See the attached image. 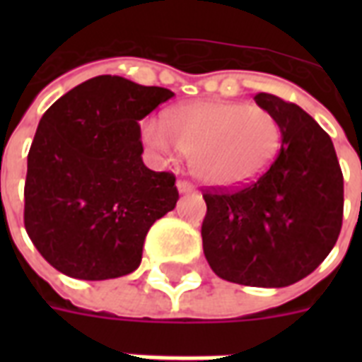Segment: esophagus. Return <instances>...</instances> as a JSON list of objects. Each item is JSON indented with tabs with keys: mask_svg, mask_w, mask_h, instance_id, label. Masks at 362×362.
Returning a JSON list of instances; mask_svg holds the SVG:
<instances>
[{
	"mask_svg": "<svg viewBox=\"0 0 362 362\" xmlns=\"http://www.w3.org/2000/svg\"><path fill=\"white\" fill-rule=\"evenodd\" d=\"M176 187H178V192H180V193H192L193 192V186L186 180L176 182Z\"/></svg>",
	"mask_w": 362,
	"mask_h": 362,
	"instance_id": "obj_1",
	"label": "esophagus"
}]
</instances>
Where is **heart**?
I'll use <instances>...</instances> for the list:
<instances>
[{
    "instance_id": "heart-1",
    "label": "heart",
    "mask_w": 362,
    "mask_h": 362,
    "mask_svg": "<svg viewBox=\"0 0 362 362\" xmlns=\"http://www.w3.org/2000/svg\"><path fill=\"white\" fill-rule=\"evenodd\" d=\"M144 139L161 156L186 153L193 176L206 186L237 187L269 169L280 150L281 127L263 107L233 101H195L148 122Z\"/></svg>"
}]
</instances>
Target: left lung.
Returning <instances> with one entry per match:
<instances>
[{
	"label": "left lung",
	"mask_w": 362,
	"mask_h": 362,
	"mask_svg": "<svg viewBox=\"0 0 362 362\" xmlns=\"http://www.w3.org/2000/svg\"><path fill=\"white\" fill-rule=\"evenodd\" d=\"M253 99L280 122V152L255 180L203 193V250L223 280L286 287L314 272L337 244L344 176L331 136L308 112L272 93Z\"/></svg>",
	"instance_id": "8db88e82"
}]
</instances>
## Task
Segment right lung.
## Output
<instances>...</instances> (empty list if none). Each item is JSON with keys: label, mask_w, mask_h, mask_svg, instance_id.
Masks as SVG:
<instances>
[{"label": "right lung", "mask_w": 362, "mask_h": 362, "mask_svg": "<svg viewBox=\"0 0 362 362\" xmlns=\"http://www.w3.org/2000/svg\"><path fill=\"white\" fill-rule=\"evenodd\" d=\"M173 95L101 75L42 115L28 153L24 226L54 269L78 280L139 269L148 229L178 201L175 175L142 163L139 120Z\"/></svg>", "instance_id": "right-lung-1"}]
</instances>
